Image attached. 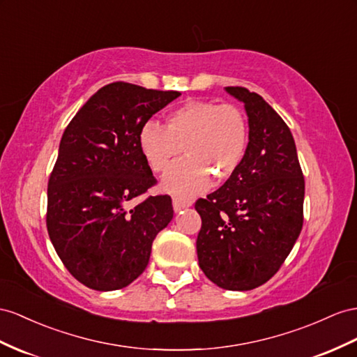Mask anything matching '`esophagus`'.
Masks as SVG:
<instances>
[{
    "mask_svg": "<svg viewBox=\"0 0 357 357\" xmlns=\"http://www.w3.org/2000/svg\"><path fill=\"white\" fill-rule=\"evenodd\" d=\"M191 205H193V202H191V200H188V199L173 197V209H175L176 213H178V211H181V209H184V208L191 206Z\"/></svg>",
    "mask_w": 357,
    "mask_h": 357,
    "instance_id": "1",
    "label": "esophagus"
}]
</instances>
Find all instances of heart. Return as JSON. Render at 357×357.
I'll return each mask as SVG.
<instances>
[{
    "label": "heart",
    "instance_id": "heart-1",
    "mask_svg": "<svg viewBox=\"0 0 357 357\" xmlns=\"http://www.w3.org/2000/svg\"><path fill=\"white\" fill-rule=\"evenodd\" d=\"M250 128L240 107L213 100H190L166 117V128L146 123L139 144L149 167L166 172L182 151L187 158L162 178V188L173 195L193 196L211 184L231 179L249 151Z\"/></svg>",
    "mask_w": 357,
    "mask_h": 357
}]
</instances>
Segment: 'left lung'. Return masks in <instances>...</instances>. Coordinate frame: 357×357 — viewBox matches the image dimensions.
Returning <instances> with one entry per match:
<instances>
[{
    "mask_svg": "<svg viewBox=\"0 0 357 357\" xmlns=\"http://www.w3.org/2000/svg\"><path fill=\"white\" fill-rule=\"evenodd\" d=\"M244 104L250 142L225 184L199 199V266L217 287L258 288L278 273L303 226L305 178L288 125L255 91L225 87Z\"/></svg>",
    "mask_w": 357,
    "mask_h": 357,
    "instance_id": "8db88e82",
    "label": "left lung"
}]
</instances>
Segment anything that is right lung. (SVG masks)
Here are the masks:
<instances>
[{"label": "right lung", "mask_w": 357, "mask_h": 357, "mask_svg": "<svg viewBox=\"0 0 357 357\" xmlns=\"http://www.w3.org/2000/svg\"><path fill=\"white\" fill-rule=\"evenodd\" d=\"M179 91L117 83L99 89L63 132L48 181L47 227L65 267L96 291L130 285L148 267L152 243L173 218L167 195L139 144L140 130Z\"/></svg>", "instance_id": "right-lung-1"}]
</instances>
